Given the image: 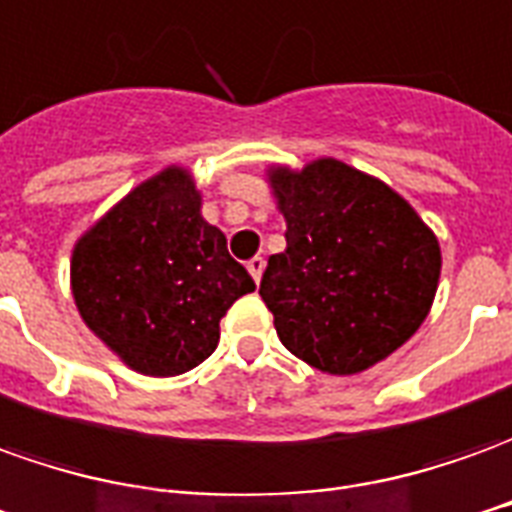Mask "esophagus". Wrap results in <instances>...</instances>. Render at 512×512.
Instances as JSON below:
<instances>
[{
	"mask_svg": "<svg viewBox=\"0 0 512 512\" xmlns=\"http://www.w3.org/2000/svg\"><path fill=\"white\" fill-rule=\"evenodd\" d=\"M248 273L253 276V281L259 284V278H262V273H264V259H262V256H253V259H250Z\"/></svg>",
	"mask_w": 512,
	"mask_h": 512,
	"instance_id": "1",
	"label": "esophagus"
}]
</instances>
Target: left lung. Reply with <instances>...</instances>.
Instances as JSON below:
<instances>
[{
	"instance_id": "8db88e82",
	"label": "left lung",
	"mask_w": 512,
	"mask_h": 512,
	"mask_svg": "<svg viewBox=\"0 0 512 512\" xmlns=\"http://www.w3.org/2000/svg\"><path fill=\"white\" fill-rule=\"evenodd\" d=\"M270 181L287 250L267 259L259 295L284 348L334 376L390 357L438 290L435 234L390 186L334 158Z\"/></svg>"
}]
</instances>
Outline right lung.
Returning a JSON list of instances; mask_svg holds the SVG:
<instances>
[{
	"label": "right lung",
	"mask_w": 512,
	"mask_h": 512,
	"mask_svg": "<svg viewBox=\"0 0 512 512\" xmlns=\"http://www.w3.org/2000/svg\"><path fill=\"white\" fill-rule=\"evenodd\" d=\"M253 290L178 167L136 186L72 253L74 303L86 326L147 376H178L209 359L225 312Z\"/></svg>",
	"instance_id": "add662e5"
}]
</instances>
